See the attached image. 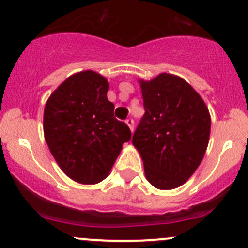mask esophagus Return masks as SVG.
<instances>
[{
  "instance_id": "34e87169",
  "label": "esophagus",
  "mask_w": 248,
  "mask_h": 248,
  "mask_svg": "<svg viewBox=\"0 0 248 248\" xmlns=\"http://www.w3.org/2000/svg\"><path fill=\"white\" fill-rule=\"evenodd\" d=\"M126 124H127V126L129 127V129H131V132H133L134 131V121H133V119H127L126 120Z\"/></svg>"
}]
</instances>
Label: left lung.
Listing matches in <instances>:
<instances>
[{
  "label": "left lung",
  "mask_w": 248,
  "mask_h": 248,
  "mask_svg": "<svg viewBox=\"0 0 248 248\" xmlns=\"http://www.w3.org/2000/svg\"><path fill=\"white\" fill-rule=\"evenodd\" d=\"M145 114L133 134L147 181L158 189L184 185L197 170L207 149L209 109L182 78L161 73L139 80Z\"/></svg>",
  "instance_id": "8db88e82"
}]
</instances>
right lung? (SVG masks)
Listing matches in <instances>:
<instances>
[{"instance_id": "obj_1", "label": "right lung", "mask_w": 248, "mask_h": 248, "mask_svg": "<svg viewBox=\"0 0 248 248\" xmlns=\"http://www.w3.org/2000/svg\"><path fill=\"white\" fill-rule=\"evenodd\" d=\"M108 90V80L99 73L79 72L52 92L44 108L50 152L62 171L79 184L106 179L124 142L131 140L128 126L114 117Z\"/></svg>"}]
</instances>
